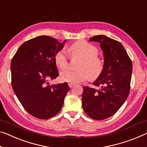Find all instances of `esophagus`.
Segmentation results:
<instances>
[{
	"instance_id": "esophagus-1",
	"label": "esophagus",
	"mask_w": 147,
	"mask_h": 147,
	"mask_svg": "<svg viewBox=\"0 0 147 147\" xmlns=\"http://www.w3.org/2000/svg\"><path fill=\"white\" fill-rule=\"evenodd\" d=\"M68 85H69V87L71 88L72 87L74 86V84H73V83H68Z\"/></svg>"
}]
</instances>
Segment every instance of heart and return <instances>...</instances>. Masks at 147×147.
I'll return each mask as SVG.
<instances>
[{
    "label": "heart",
    "instance_id": "b5f03b06",
    "mask_svg": "<svg viewBox=\"0 0 147 147\" xmlns=\"http://www.w3.org/2000/svg\"><path fill=\"white\" fill-rule=\"evenodd\" d=\"M71 56L81 58L79 70H64L60 74V79L63 82L69 83H80L89 78L93 80L98 78L104 69V62L97 55L98 50L95 46L85 40H78L72 44L69 48ZM55 62L58 68L64 69L68 65V57L64 50L56 53Z\"/></svg>",
    "mask_w": 147,
    "mask_h": 147
}]
</instances>
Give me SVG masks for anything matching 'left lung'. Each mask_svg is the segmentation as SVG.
I'll return each instance as SVG.
<instances>
[{"mask_svg": "<svg viewBox=\"0 0 147 147\" xmlns=\"http://www.w3.org/2000/svg\"><path fill=\"white\" fill-rule=\"evenodd\" d=\"M89 41L100 43L105 62L102 72L93 83L98 89L83 87L82 107L90 118L102 120L113 116L128 97L133 65L119 41L102 35Z\"/></svg>", "mask_w": 147, "mask_h": 147, "instance_id": "obj_1", "label": "left lung"}]
</instances>
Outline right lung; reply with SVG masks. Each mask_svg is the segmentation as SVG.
I'll list each match as a JSON object with an SVG mask.
<instances>
[{
    "instance_id": "right-lung-1",
    "label": "right lung",
    "mask_w": 147,
    "mask_h": 147,
    "mask_svg": "<svg viewBox=\"0 0 147 147\" xmlns=\"http://www.w3.org/2000/svg\"><path fill=\"white\" fill-rule=\"evenodd\" d=\"M66 41L45 35L33 38L20 47L11 62L13 92L24 109L37 118L57 114L69 90L67 83L47 85L58 76L55 56Z\"/></svg>"
}]
</instances>
